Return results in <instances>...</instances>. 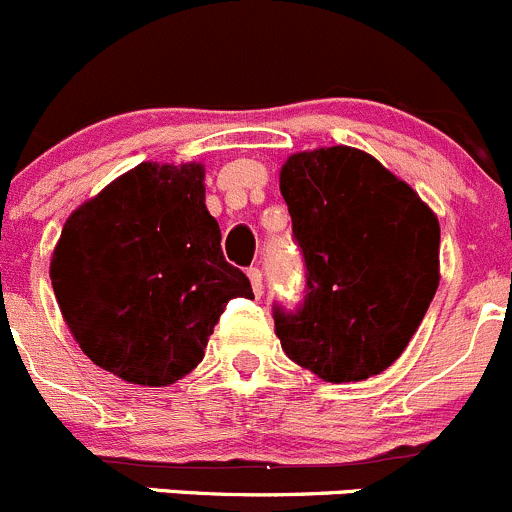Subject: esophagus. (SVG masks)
I'll return each mask as SVG.
<instances>
[{
  "label": "esophagus",
  "mask_w": 512,
  "mask_h": 512,
  "mask_svg": "<svg viewBox=\"0 0 512 512\" xmlns=\"http://www.w3.org/2000/svg\"><path fill=\"white\" fill-rule=\"evenodd\" d=\"M246 273H249L251 286H254V293H256V296H261V293H263V271L258 266H251Z\"/></svg>",
  "instance_id": "34e87169"
}]
</instances>
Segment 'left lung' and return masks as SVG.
<instances>
[{"label": "left lung", "mask_w": 512, "mask_h": 512, "mask_svg": "<svg viewBox=\"0 0 512 512\" xmlns=\"http://www.w3.org/2000/svg\"><path fill=\"white\" fill-rule=\"evenodd\" d=\"M281 194L306 268L303 301L273 303L283 351L323 381L378 376L435 296L438 219L406 181L351 146L293 154Z\"/></svg>", "instance_id": "obj_1"}]
</instances>
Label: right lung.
Returning <instances> with one entry per match:
<instances>
[{
  "label": "right lung",
  "mask_w": 512,
  "mask_h": 512,
  "mask_svg": "<svg viewBox=\"0 0 512 512\" xmlns=\"http://www.w3.org/2000/svg\"><path fill=\"white\" fill-rule=\"evenodd\" d=\"M49 276L86 356L139 386L194 371L226 303L254 298L221 251L199 164H139L79 206Z\"/></svg>",
  "instance_id": "1"
}]
</instances>
